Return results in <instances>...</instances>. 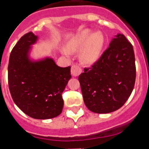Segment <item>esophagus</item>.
Here are the masks:
<instances>
[{
  "mask_svg": "<svg viewBox=\"0 0 149 149\" xmlns=\"http://www.w3.org/2000/svg\"><path fill=\"white\" fill-rule=\"evenodd\" d=\"M82 72L81 67L78 65H72L71 67V73L73 77H78Z\"/></svg>",
  "mask_w": 149,
  "mask_h": 149,
  "instance_id": "1",
  "label": "esophagus"
}]
</instances>
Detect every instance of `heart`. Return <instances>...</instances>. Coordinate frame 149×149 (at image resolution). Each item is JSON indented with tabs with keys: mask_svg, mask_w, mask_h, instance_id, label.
<instances>
[{
	"mask_svg": "<svg viewBox=\"0 0 149 149\" xmlns=\"http://www.w3.org/2000/svg\"><path fill=\"white\" fill-rule=\"evenodd\" d=\"M105 38L102 33H93L90 29H84L75 35L66 44L67 50L70 52H79L82 49L81 58L86 63L91 64L99 58L104 46ZM68 54V52H64Z\"/></svg>",
	"mask_w": 149,
	"mask_h": 149,
	"instance_id": "b5f03b06",
	"label": "heart"
}]
</instances>
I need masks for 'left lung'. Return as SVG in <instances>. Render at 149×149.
<instances>
[{
	"label": "left lung",
	"instance_id": "1",
	"mask_svg": "<svg viewBox=\"0 0 149 149\" xmlns=\"http://www.w3.org/2000/svg\"><path fill=\"white\" fill-rule=\"evenodd\" d=\"M136 79L134 52L123 34H117L100 58L79 76L86 106L95 113L119 109L131 95Z\"/></svg>",
	"mask_w": 149,
	"mask_h": 149
}]
</instances>
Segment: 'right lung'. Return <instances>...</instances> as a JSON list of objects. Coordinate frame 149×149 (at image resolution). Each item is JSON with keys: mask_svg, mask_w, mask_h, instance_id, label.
Segmentation results:
<instances>
[{"mask_svg": "<svg viewBox=\"0 0 149 149\" xmlns=\"http://www.w3.org/2000/svg\"><path fill=\"white\" fill-rule=\"evenodd\" d=\"M37 36L32 32L19 39L9 58L8 87L15 105L27 116L47 120L61 114L62 94L71 78L70 66H58L52 58L29 59L32 44Z\"/></svg>", "mask_w": 149, "mask_h": 149, "instance_id": "add662e5", "label": "right lung"}]
</instances>
